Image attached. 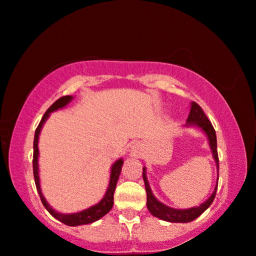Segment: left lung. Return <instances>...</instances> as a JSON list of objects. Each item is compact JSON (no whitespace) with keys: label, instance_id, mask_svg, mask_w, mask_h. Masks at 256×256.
I'll list each match as a JSON object with an SVG mask.
<instances>
[{"label":"left lung","instance_id":"left-lung-1","mask_svg":"<svg viewBox=\"0 0 256 256\" xmlns=\"http://www.w3.org/2000/svg\"><path fill=\"white\" fill-rule=\"evenodd\" d=\"M190 126H196L202 130L204 134H206L207 139H208L210 148L212 151L213 159L216 160V171H218V179H216V185L214 187L213 193L210 194V196L206 202L200 204L199 206L190 207V208H173L170 207L162 202H159L156 198L153 196L151 187H150L148 176H146V168H142V179L145 182V188L146 194H148V210L153 216L158 218L160 220L168 221V222H180V224H186L190 222V221L196 220L198 216H200L208 207L212 205L214 198L216 194L218 188V180H219V156H218V150H216V130L213 128L212 122L208 120V118L206 117L205 112L202 111V108L198 105L196 102L190 103V110L188 118L186 120V125H184V128H190Z\"/></svg>","mask_w":256,"mask_h":256}]
</instances>
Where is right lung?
Masks as SVG:
<instances>
[{"label":"right lung","instance_id":"1","mask_svg":"<svg viewBox=\"0 0 256 256\" xmlns=\"http://www.w3.org/2000/svg\"><path fill=\"white\" fill-rule=\"evenodd\" d=\"M74 100L72 96H64L60 100H57L54 103L51 105V106L48 108L46 114L42 117V120L40 122L38 126H37L35 131V138H34V159H32V168H34V178H35V184L37 192L40 194V202H42L43 206L46 207V210L49 212L51 216H52L54 219H57L60 222L64 224H68V226H80V224H92L94 221L100 220V218H103L105 214L110 212L112 206H114V193L116 190V185H117L118 178L120 176L122 166L124 164V160L122 158H119L118 160L112 164L111 166V172H110V182H108V186L106 192H105L103 199L100 200V202L96 204V205L88 207L86 210H80V212L77 213H60L57 212L56 210H54L49 204H48L46 199L44 198L42 190H40V168H38V138L40 134L42 131V128L44 122H46V119L49 118L51 112H54L60 108H66L68 104L70 103L71 100Z\"/></svg>","mask_w":256,"mask_h":256}]
</instances>
